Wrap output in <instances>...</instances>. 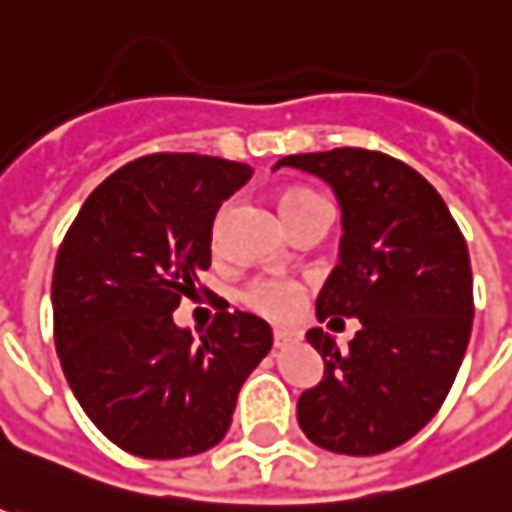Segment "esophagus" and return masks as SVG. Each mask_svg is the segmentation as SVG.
I'll use <instances>...</instances> for the list:
<instances>
[{
  "label": "esophagus",
  "instance_id": "obj_1",
  "mask_svg": "<svg viewBox=\"0 0 512 512\" xmlns=\"http://www.w3.org/2000/svg\"><path fill=\"white\" fill-rule=\"evenodd\" d=\"M303 340V331L297 328H274V345L277 348H286V345H294Z\"/></svg>",
  "mask_w": 512,
  "mask_h": 512
}]
</instances>
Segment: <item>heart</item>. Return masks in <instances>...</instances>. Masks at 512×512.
Returning a JSON list of instances; mask_svg holds the SVG:
<instances>
[{
    "label": "heart",
    "mask_w": 512,
    "mask_h": 512,
    "mask_svg": "<svg viewBox=\"0 0 512 512\" xmlns=\"http://www.w3.org/2000/svg\"><path fill=\"white\" fill-rule=\"evenodd\" d=\"M317 201H323V198L317 192H311V189H286L283 198H280V209H283L286 218H291L294 212H300V209H306V206ZM218 235H221V223L215 226V238ZM300 300H303V289L294 280H257L243 291V303L249 309H255L257 314L272 317V320L291 317L294 311L300 309Z\"/></svg>",
    "instance_id": "1"
}]
</instances>
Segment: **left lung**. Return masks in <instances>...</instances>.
<instances>
[{
    "label": "left lung",
    "instance_id": "8db88e82",
    "mask_svg": "<svg viewBox=\"0 0 512 512\" xmlns=\"http://www.w3.org/2000/svg\"><path fill=\"white\" fill-rule=\"evenodd\" d=\"M280 167L323 178L343 209L340 263L317 320H360L343 351L309 328L326 371L297 399V422L331 453L377 456L431 422L462 365L473 326L467 243L442 195L385 152L340 147L286 155Z\"/></svg>",
    "mask_w": 512,
    "mask_h": 512
}]
</instances>
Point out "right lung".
<instances>
[{
  "instance_id": "add662e5",
  "label": "right lung",
  "mask_w": 512,
  "mask_h": 512,
  "mask_svg": "<svg viewBox=\"0 0 512 512\" xmlns=\"http://www.w3.org/2000/svg\"><path fill=\"white\" fill-rule=\"evenodd\" d=\"M252 167L155 152L93 189L53 269L62 371L98 431L141 459H184L221 442L240 385L272 348V328L218 311L201 343L172 311L206 291L212 223Z\"/></svg>"
}]
</instances>
